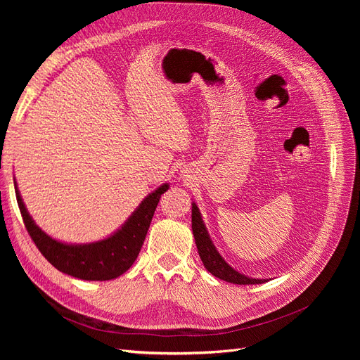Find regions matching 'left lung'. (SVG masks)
<instances>
[{
  "label": "left lung",
  "instance_id": "8db88e82",
  "mask_svg": "<svg viewBox=\"0 0 360 360\" xmlns=\"http://www.w3.org/2000/svg\"><path fill=\"white\" fill-rule=\"evenodd\" d=\"M193 233L195 239L197 250L200 254V258L204 264V267L207 271H210L214 277L224 280L228 283H233V285H261V283L269 281V278H252L245 276L239 271H236L233 267H231L228 262L224 261V258L219 254L217 248L214 247V243L207 232L205 224L202 221L200 209L197 204L193 201Z\"/></svg>",
  "mask_w": 360,
  "mask_h": 360
}]
</instances>
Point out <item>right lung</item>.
I'll return each instance as SVG.
<instances>
[{
  "instance_id": "add662e5",
  "label": "right lung",
  "mask_w": 360,
  "mask_h": 360,
  "mask_svg": "<svg viewBox=\"0 0 360 360\" xmlns=\"http://www.w3.org/2000/svg\"><path fill=\"white\" fill-rule=\"evenodd\" d=\"M14 190L26 229L52 266L75 278L105 281L124 274L137 259L160 195L169 190V184H162L150 193L120 229L105 239L89 243H68L49 236L29 214L15 179Z\"/></svg>"
}]
</instances>
